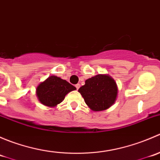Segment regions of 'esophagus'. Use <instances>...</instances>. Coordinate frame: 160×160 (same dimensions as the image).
Returning a JSON list of instances; mask_svg holds the SVG:
<instances>
[{"instance_id": "1", "label": "esophagus", "mask_w": 160, "mask_h": 160, "mask_svg": "<svg viewBox=\"0 0 160 160\" xmlns=\"http://www.w3.org/2000/svg\"><path fill=\"white\" fill-rule=\"evenodd\" d=\"M76 88H77V90H78L79 89V88H80V84H79V83H77V84H76Z\"/></svg>"}]
</instances>
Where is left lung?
Returning a JSON list of instances; mask_svg holds the SVG:
<instances>
[{"instance_id":"left-lung-1","label":"left lung","mask_w":160,"mask_h":160,"mask_svg":"<svg viewBox=\"0 0 160 160\" xmlns=\"http://www.w3.org/2000/svg\"><path fill=\"white\" fill-rule=\"evenodd\" d=\"M78 91L92 111H101L108 109L115 102L118 86L111 76L98 74L86 80Z\"/></svg>"}]
</instances>
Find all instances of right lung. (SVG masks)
I'll return each mask as SVG.
<instances>
[{
    "instance_id": "right-lung-1",
    "label": "right lung",
    "mask_w": 160,
    "mask_h": 160,
    "mask_svg": "<svg viewBox=\"0 0 160 160\" xmlns=\"http://www.w3.org/2000/svg\"><path fill=\"white\" fill-rule=\"evenodd\" d=\"M75 90L77 88L67 80L56 76H50L38 85L36 95L43 105L54 108L63 101L67 93Z\"/></svg>"
}]
</instances>
